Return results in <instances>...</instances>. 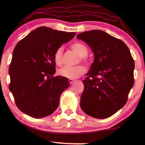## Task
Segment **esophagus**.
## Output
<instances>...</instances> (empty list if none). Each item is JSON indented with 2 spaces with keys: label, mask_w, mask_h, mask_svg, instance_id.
I'll return each mask as SVG.
<instances>
[{
  "label": "esophagus",
  "mask_w": 145,
  "mask_h": 145,
  "mask_svg": "<svg viewBox=\"0 0 145 145\" xmlns=\"http://www.w3.org/2000/svg\"><path fill=\"white\" fill-rule=\"evenodd\" d=\"M74 80H73V79H69V84H72L73 82H74Z\"/></svg>",
  "instance_id": "34e87169"
}]
</instances>
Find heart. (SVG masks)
Masks as SVG:
<instances>
[{
    "instance_id": "b5f03b06",
    "label": "heart",
    "mask_w": 145,
    "mask_h": 145,
    "mask_svg": "<svg viewBox=\"0 0 145 145\" xmlns=\"http://www.w3.org/2000/svg\"><path fill=\"white\" fill-rule=\"evenodd\" d=\"M70 47L72 49L75 53H76L79 56V61L84 63L87 66L90 64V61L86 55L88 53V49L84 43L80 41H76L71 45ZM63 47H59L55 51L54 59L55 63L58 66H61L63 64ZM85 72L84 67L81 65H76L74 67H65L63 68L59 69L58 71V74L61 76L69 79H75L78 78L81 75H82Z\"/></svg>"
}]
</instances>
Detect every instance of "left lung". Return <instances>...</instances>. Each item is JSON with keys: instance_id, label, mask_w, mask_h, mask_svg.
Here are the masks:
<instances>
[{"instance_id": "1", "label": "left lung", "mask_w": 145, "mask_h": 145, "mask_svg": "<svg viewBox=\"0 0 145 145\" xmlns=\"http://www.w3.org/2000/svg\"><path fill=\"white\" fill-rule=\"evenodd\" d=\"M91 47L94 54L87 76L80 107L94 118L112 116L126 104L134 84L135 63L122 40L102 30L84 31L76 35Z\"/></svg>"}]
</instances>
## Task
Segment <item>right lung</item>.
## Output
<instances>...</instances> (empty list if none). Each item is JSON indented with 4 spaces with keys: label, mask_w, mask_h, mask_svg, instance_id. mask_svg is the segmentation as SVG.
Segmentation results:
<instances>
[{
    "label": "right lung",
    "mask_w": 145,
    "mask_h": 145,
    "mask_svg": "<svg viewBox=\"0 0 145 145\" xmlns=\"http://www.w3.org/2000/svg\"><path fill=\"white\" fill-rule=\"evenodd\" d=\"M76 35L41 26L21 39L14 49L9 67L16 105L35 118L49 116L56 110L61 94L69 86L67 78L54 76L55 51Z\"/></svg>",
    "instance_id": "1"
}]
</instances>
